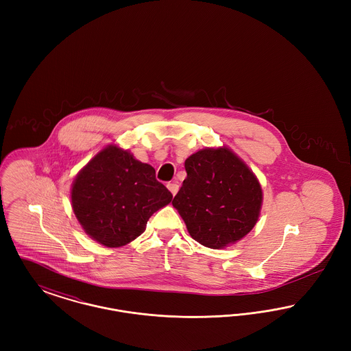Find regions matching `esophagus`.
<instances>
[{"label":"esophagus","instance_id":"1","mask_svg":"<svg viewBox=\"0 0 351 351\" xmlns=\"http://www.w3.org/2000/svg\"><path fill=\"white\" fill-rule=\"evenodd\" d=\"M167 188L169 189V192L175 196L178 193V191H179V184L175 183V182L173 183H168Z\"/></svg>","mask_w":351,"mask_h":351}]
</instances>
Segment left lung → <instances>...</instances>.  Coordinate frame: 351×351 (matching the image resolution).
<instances>
[{"label":"left lung","mask_w":351,"mask_h":351,"mask_svg":"<svg viewBox=\"0 0 351 351\" xmlns=\"http://www.w3.org/2000/svg\"><path fill=\"white\" fill-rule=\"evenodd\" d=\"M186 178L173 208L189 235L209 249H225L250 233L263 191L249 166L226 146L202 149L185 159Z\"/></svg>","instance_id":"1"}]
</instances>
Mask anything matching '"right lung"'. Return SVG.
Segmentation results:
<instances>
[{
  "instance_id": "obj_1",
  "label": "right lung",
  "mask_w": 351,
  "mask_h": 351,
  "mask_svg": "<svg viewBox=\"0 0 351 351\" xmlns=\"http://www.w3.org/2000/svg\"><path fill=\"white\" fill-rule=\"evenodd\" d=\"M171 200L172 193L155 179V169L117 145L97 152L71 188L72 209L84 232L106 247L130 243Z\"/></svg>"
}]
</instances>
